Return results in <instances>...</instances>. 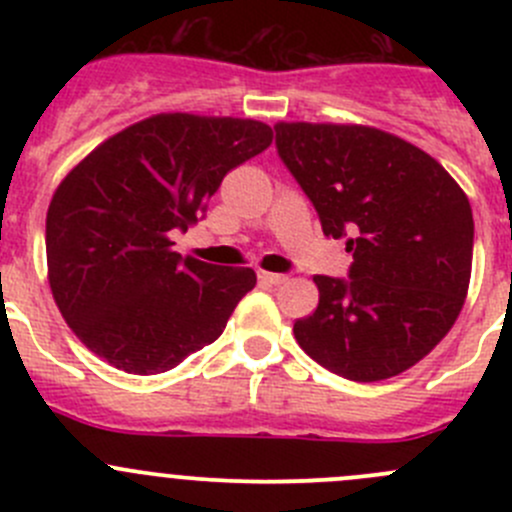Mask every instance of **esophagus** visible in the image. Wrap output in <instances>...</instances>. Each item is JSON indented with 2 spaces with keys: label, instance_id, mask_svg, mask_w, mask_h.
<instances>
[{
  "label": "esophagus",
  "instance_id": "34e87169",
  "mask_svg": "<svg viewBox=\"0 0 512 512\" xmlns=\"http://www.w3.org/2000/svg\"><path fill=\"white\" fill-rule=\"evenodd\" d=\"M257 280H260L262 285H285L287 275H277V272L260 270V272H257Z\"/></svg>",
  "mask_w": 512,
  "mask_h": 512
}]
</instances>
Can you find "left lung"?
<instances>
[{
    "label": "left lung",
    "instance_id": "8db88e82",
    "mask_svg": "<svg viewBox=\"0 0 512 512\" xmlns=\"http://www.w3.org/2000/svg\"><path fill=\"white\" fill-rule=\"evenodd\" d=\"M277 151L317 208L327 237H347L349 280L317 275L319 304L294 322L317 364L352 381L411 369L461 314L473 265L468 195L426 151L374 126L285 123Z\"/></svg>",
    "mask_w": 512,
    "mask_h": 512
}]
</instances>
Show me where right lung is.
I'll return each instance as SVG.
<instances>
[{
  "label": "right lung",
  "instance_id": "add662e5",
  "mask_svg": "<svg viewBox=\"0 0 512 512\" xmlns=\"http://www.w3.org/2000/svg\"><path fill=\"white\" fill-rule=\"evenodd\" d=\"M272 143L252 118L158 113L103 141L46 213L49 287L71 332L126 374H160L223 334L250 267L173 252L232 168Z\"/></svg>",
  "mask_w": 512,
  "mask_h": 512
}]
</instances>
